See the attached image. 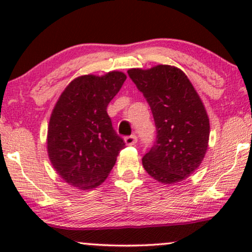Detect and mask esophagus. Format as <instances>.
<instances>
[{
    "label": "esophagus",
    "mask_w": 252,
    "mask_h": 252,
    "mask_svg": "<svg viewBox=\"0 0 252 252\" xmlns=\"http://www.w3.org/2000/svg\"><path fill=\"white\" fill-rule=\"evenodd\" d=\"M124 142H126V146H134V144L137 142V137H136L135 135L128 136V137L124 138Z\"/></svg>",
    "instance_id": "esophagus-1"
}]
</instances>
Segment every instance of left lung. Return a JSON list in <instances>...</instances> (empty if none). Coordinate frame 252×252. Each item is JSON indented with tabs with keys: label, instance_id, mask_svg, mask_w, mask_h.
I'll return each mask as SVG.
<instances>
[{
	"label": "left lung",
	"instance_id": "left-lung-1",
	"mask_svg": "<svg viewBox=\"0 0 252 252\" xmlns=\"http://www.w3.org/2000/svg\"><path fill=\"white\" fill-rule=\"evenodd\" d=\"M128 74L152 109L158 134L143 156V168L161 184L185 180L199 168L209 148L210 118L201 98L175 66L130 68Z\"/></svg>",
	"mask_w": 252,
	"mask_h": 252
}]
</instances>
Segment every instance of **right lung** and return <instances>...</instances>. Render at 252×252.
I'll use <instances>...</instances> for the list:
<instances>
[{
  "mask_svg": "<svg viewBox=\"0 0 252 252\" xmlns=\"http://www.w3.org/2000/svg\"><path fill=\"white\" fill-rule=\"evenodd\" d=\"M126 79L120 71L80 76L57 100L48 123L47 153L53 168L71 186L92 189L103 184L126 146L106 112Z\"/></svg>",
  "mask_w": 252,
  "mask_h": 252,
  "instance_id": "obj_1",
  "label": "right lung"
}]
</instances>
